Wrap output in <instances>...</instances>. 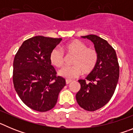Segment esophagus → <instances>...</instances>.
<instances>
[{
    "mask_svg": "<svg viewBox=\"0 0 133 133\" xmlns=\"http://www.w3.org/2000/svg\"><path fill=\"white\" fill-rule=\"evenodd\" d=\"M71 82H72V81H71V80H68V79L66 80V83L67 84H69V83H70Z\"/></svg>",
    "mask_w": 133,
    "mask_h": 133,
    "instance_id": "obj_1",
    "label": "esophagus"
}]
</instances>
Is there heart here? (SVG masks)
<instances>
[{
  "label": "heart",
  "mask_w": 133,
  "mask_h": 133,
  "mask_svg": "<svg viewBox=\"0 0 133 133\" xmlns=\"http://www.w3.org/2000/svg\"><path fill=\"white\" fill-rule=\"evenodd\" d=\"M66 56H73L71 60L72 66H66L59 70L58 75L64 78L78 77L81 73L89 75L96 68L98 61V52L95 49L88 47L87 44L78 40H73L63 46ZM50 61L52 65L62 67L65 63L66 57L62 50L55 48L50 54Z\"/></svg>",
  "instance_id": "obj_1"
}]
</instances>
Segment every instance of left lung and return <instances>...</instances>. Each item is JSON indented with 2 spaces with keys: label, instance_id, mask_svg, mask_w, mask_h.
Here are the masks:
<instances>
[{
  "label": "left lung",
  "instance_id": "obj_1",
  "mask_svg": "<svg viewBox=\"0 0 133 133\" xmlns=\"http://www.w3.org/2000/svg\"><path fill=\"white\" fill-rule=\"evenodd\" d=\"M82 37L94 43L98 61L95 70L86 79L78 80L81 89L76 95V99L81 108L95 111L112 98L119 78V65L115 50L107 41L95 35Z\"/></svg>",
  "mask_w": 133,
  "mask_h": 133
}]
</instances>
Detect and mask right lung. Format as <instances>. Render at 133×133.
I'll list each match as a JSON object with an SVG mask.
<instances>
[{
    "mask_svg": "<svg viewBox=\"0 0 133 133\" xmlns=\"http://www.w3.org/2000/svg\"><path fill=\"white\" fill-rule=\"evenodd\" d=\"M62 38L36 36L26 40L15 55L14 87L21 101L30 109L46 112L55 106L65 79L56 75L50 54Z\"/></svg>",
    "mask_w": 133,
    "mask_h": 133,
    "instance_id": "obj_1",
    "label": "right lung"
}]
</instances>
